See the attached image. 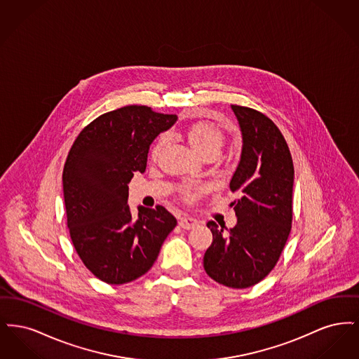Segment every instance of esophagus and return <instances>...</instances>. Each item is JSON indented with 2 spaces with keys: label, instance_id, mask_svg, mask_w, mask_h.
Returning a JSON list of instances; mask_svg holds the SVG:
<instances>
[{
  "label": "esophagus",
  "instance_id": "1",
  "mask_svg": "<svg viewBox=\"0 0 359 359\" xmlns=\"http://www.w3.org/2000/svg\"><path fill=\"white\" fill-rule=\"evenodd\" d=\"M198 224H199V222H198L195 218H192V217H183V218H180V221H179V226H180L182 229H184V230H191V229L196 227Z\"/></svg>",
  "mask_w": 359,
  "mask_h": 359
}]
</instances>
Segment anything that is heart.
Wrapping results in <instances>:
<instances>
[{"mask_svg":"<svg viewBox=\"0 0 359 359\" xmlns=\"http://www.w3.org/2000/svg\"><path fill=\"white\" fill-rule=\"evenodd\" d=\"M188 142L189 145L199 154H205L208 151H217L219 152L223 142L222 130L215 126L214 123L210 122H195L192 123L187 129ZM167 137L165 135H161L156 140L154 148H152V156H157L161 151ZM207 187L201 184V186H187L182 189V196L188 201L192 202L196 198H199Z\"/></svg>","mask_w":359,"mask_h":359,"instance_id":"obj_1","label":"heart"}]
</instances>
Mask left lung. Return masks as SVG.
Instances as JSON below:
<instances>
[{
	"instance_id": "obj_1",
	"label": "left lung",
	"mask_w": 359,
	"mask_h": 359,
	"mask_svg": "<svg viewBox=\"0 0 359 359\" xmlns=\"http://www.w3.org/2000/svg\"><path fill=\"white\" fill-rule=\"evenodd\" d=\"M242 132V154L230 189L237 215L233 229L210 221L212 243L203 258L205 273L229 288H249L277 264L292 227L293 163L273 121L255 109L231 104Z\"/></svg>"
}]
</instances>
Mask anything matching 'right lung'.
<instances>
[{
	"instance_id": "obj_1",
	"label": "right lung",
	"mask_w": 359,
	"mask_h": 359,
	"mask_svg": "<svg viewBox=\"0 0 359 359\" xmlns=\"http://www.w3.org/2000/svg\"><path fill=\"white\" fill-rule=\"evenodd\" d=\"M177 120L142 104L104 113L76 137L63 170L69 237L86 268L121 285L147 273L177 224L163 205H128L129 182L145 172L149 145Z\"/></svg>"
}]
</instances>
